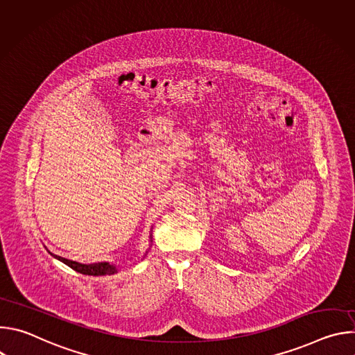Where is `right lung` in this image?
Instances as JSON below:
<instances>
[{"mask_svg": "<svg viewBox=\"0 0 355 355\" xmlns=\"http://www.w3.org/2000/svg\"><path fill=\"white\" fill-rule=\"evenodd\" d=\"M151 237H153V234H151L150 232V245L148 248L146 250L143 259L147 256V252L151 247ZM50 252V251H49ZM50 256H53L56 260L64 263L66 266H69L70 268H73L74 271L80 272V274H84V275H94V277H98V275H112V274H116L119 271V267L116 264H111V263H107V261H103V263H92V264H81V263H77V261H71V260H67V259H63L60 256H56L53 254V252H50Z\"/></svg>", "mask_w": 355, "mask_h": 355, "instance_id": "obj_1", "label": "right lung"}]
</instances>
